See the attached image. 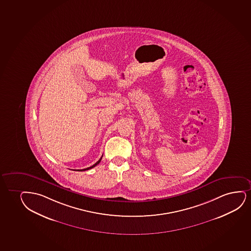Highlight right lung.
<instances>
[{
  "label": "right lung",
  "mask_w": 251,
  "mask_h": 251,
  "mask_svg": "<svg viewBox=\"0 0 251 251\" xmlns=\"http://www.w3.org/2000/svg\"><path fill=\"white\" fill-rule=\"evenodd\" d=\"M102 157V156H101ZM101 157L100 158V159H99V161L97 162V163H95L94 165H92V166H90V167H88V168L86 169H82V170H75V171H79V172H83V171H87V170H90V169L93 168V167H95L96 165H99V163H100V161H101Z\"/></svg>",
  "instance_id": "right-lung-1"
}]
</instances>
